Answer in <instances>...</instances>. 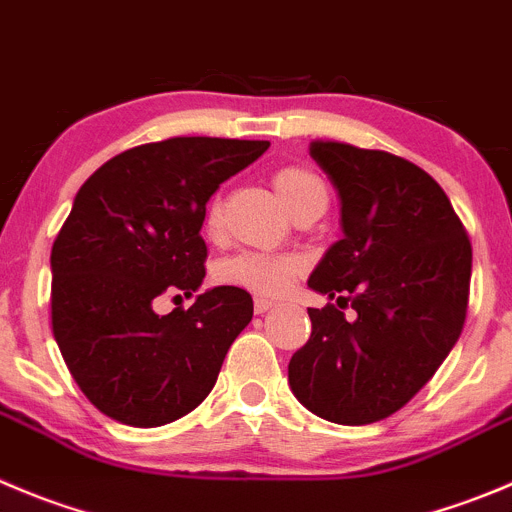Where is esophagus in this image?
<instances>
[{
	"label": "esophagus",
	"instance_id": "34e87169",
	"mask_svg": "<svg viewBox=\"0 0 512 512\" xmlns=\"http://www.w3.org/2000/svg\"><path fill=\"white\" fill-rule=\"evenodd\" d=\"M274 304H276L274 299H266V296H256V301H253V309H256V314H266V311H269Z\"/></svg>",
	"mask_w": 512,
	"mask_h": 512
}]
</instances>
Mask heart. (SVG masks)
<instances>
[{
	"label": "heart",
	"mask_w": 512,
	"mask_h": 512,
	"mask_svg": "<svg viewBox=\"0 0 512 512\" xmlns=\"http://www.w3.org/2000/svg\"><path fill=\"white\" fill-rule=\"evenodd\" d=\"M274 191L286 206L294 211L306 198L324 193L321 180L299 165H284L274 173ZM221 228V206L216 201L206 211V231L218 233ZM301 261L294 256H269V253H238L233 259L223 261L218 276L233 286H243L256 294H281L289 289L291 281L299 276Z\"/></svg>",
	"instance_id": "b5f03b06"
}]
</instances>
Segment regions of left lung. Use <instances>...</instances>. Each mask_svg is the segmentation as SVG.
<instances>
[{"label":"left lung","instance_id":"1","mask_svg":"<svg viewBox=\"0 0 512 512\" xmlns=\"http://www.w3.org/2000/svg\"><path fill=\"white\" fill-rule=\"evenodd\" d=\"M309 153L332 180L342 223L309 289L339 306L309 309L289 387L321 420L369 425L405 407L460 339L472 248L450 198L410 160L324 140Z\"/></svg>","mask_w":512,"mask_h":512}]
</instances>
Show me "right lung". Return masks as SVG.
I'll return each mask as SVG.
<instances>
[{
    "label": "right lung",
    "mask_w": 512,
    "mask_h": 512,
    "mask_svg": "<svg viewBox=\"0 0 512 512\" xmlns=\"http://www.w3.org/2000/svg\"><path fill=\"white\" fill-rule=\"evenodd\" d=\"M269 140L170 138L97 168L52 246V332L67 369L102 415L160 427L196 410L253 316L238 286L158 314L165 291L196 294L206 276V203Z\"/></svg>",
    "instance_id": "obj_1"
}]
</instances>
